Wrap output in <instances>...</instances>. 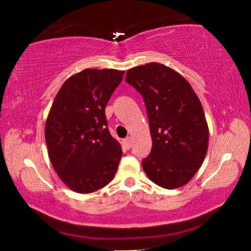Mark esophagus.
Listing matches in <instances>:
<instances>
[{"label":"esophagus","instance_id":"34e87169","mask_svg":"<svg viewBox=\"0 0 251 251\" xmlns=\"http://www.w3.org/2000/svg\"><path fill=\"white\" fill-rule=\"evenodd\" d=\"M123 145H124L125 149H127V150H129V149L132 147V140H131V138L128 137V138H126V139L123 140Z\"/></svg>","mask_w":251,"mask_h":251}]
</instances>
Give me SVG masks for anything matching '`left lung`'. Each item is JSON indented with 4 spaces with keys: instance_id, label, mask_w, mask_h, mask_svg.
Masks as SVG:
<instances>
[{
    "instance_id": "left-lung-1",
    "label": "left lung",
    "mask_w": 251,
    "mask_h": 251,
    "mask_svg": "<svg viewBox=\"0 0 251 251\" xmlns=\"http://www.w3.org/2000/svg\"><path fill=\"white\" fill-rule=\"evenodd\" d=\"M126 82L142 95L148 112L152 150L143 170L164 189L181 188L208 150L209 129L199 97L180 73L158 62L127 70Z\"/></svg>"
}]
</instances>
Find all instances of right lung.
<instances>
[{"mask_svg": "<svg viewBox=\"0 0 251 251\" xmlns=\"http://www.w3.org/2000/svg\"><path fill=\"white\" fill-rule=\"evenodd\" d=\"M124 72L85 69L62 84L51 104L45 123L49 157L76 193L103 188L119 167L123 151L108 129L104 109Z\"/></svg>", "mask_w": 251, "mask_h": 251, "instance_id": "1", "label": "right lung"}]
</instances>
